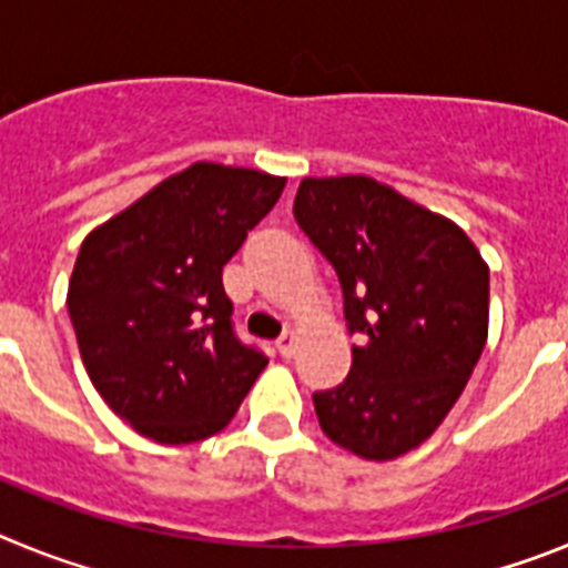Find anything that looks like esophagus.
I'll return each mask as SVG.
<instances>
[{
  "label": "esophagus",
  "mask_w": 568,
  "mask_h": 568,
  "mask_svg": "<svg viewBox=\"0 0 568 568\" xmlns=\"http://www.w3.org/2000/svg\"><path fill=\"white\" fill-rule=\"evenodd\" d=\"M295 341H298V335H295L293 329H287V333H284L278 341H275V349H278V353L284 355V358H290V355L295 353Z\"/></svg>",
  "instance_id": "obj_1"
}]
</instances>
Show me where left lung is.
<instances>
[{"label":"left lung","instance_id":"obj_1","mask_svg":"<svg viewBox=\"0 0 568 568\" xmlns=\"http://www.w3.org/2000/svg\"><path fill=\"white\" fill-rule=\"evenodd\" d=\"M293 215L364 338L344 384L313 395L321 429L358 458H400L438 429L484 353L489 267L458 224L369 175L304 179Z\"/></svg>","mask_w":568,"mask_h":568}]
</instances>
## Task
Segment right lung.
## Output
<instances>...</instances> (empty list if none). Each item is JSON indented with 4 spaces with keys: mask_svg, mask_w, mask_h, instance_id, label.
Segmentation results:
<instances>
[{
    "mask_svg": "<svg viewBox=\"0 0 568 568\" xmlns=\"http://www.w3.org/2000/svg\"><path fill=\"white\" fill-rule=\"evenodd\" d=\"M287 179L195 162L82 241L68 313L104 404L159 444L222 433L267 355L233 333L222 270Z\"/></svg>",
    "mask_w": 568,
    "mask_h": 568,
    "instance_id": "right-lung-1",
    "label": "right lung"
}]
</instances>
